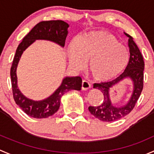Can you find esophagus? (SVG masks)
I'll return each instance as SVG.
<instances>
[{"label":"esophagus","mask_w":154,"mask_h":154,"mask_svg":"<svg viewBox=\"0 0 154 154\" xmlns=\"http://www.w3.org/2000/svg\"><path fill=\"white\" fill-rule=\"evenodd\" d=\"M90 88V84L89 83L88 81L83 80L82 83V89L83 90H87Z\"/></svg>","instance_id":"1"}]
</instances>
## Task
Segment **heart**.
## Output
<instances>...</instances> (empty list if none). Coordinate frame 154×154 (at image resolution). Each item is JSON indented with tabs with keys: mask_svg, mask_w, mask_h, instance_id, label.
<instances>
[{
	"mask_svg": "<svg viewBox=\"0 0 154 154\" xmlns=\"http://www.w3.org/2000/svg\"><path fill=\"white\" fill-rule=\"evenodd\" d=\"M70 64L78 69L89 60L88 69L94 79L100 82L111 80L128 66L130 53L127 47L107 31L98 30L85 33L69 46Z\"/></svg>",
	"mask_w": 154,
	"mask_h": 154,
	"instance_id": "1",
	"label": "heart"
}]
</instances>
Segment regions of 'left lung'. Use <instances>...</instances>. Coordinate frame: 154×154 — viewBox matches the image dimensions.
<instances>
[{
	"mask_svg": "<svg viewBox=\"0 0 154 154\" xmlns=\"http://www.w3.org/2000/svg\"><path fill=\"white\" fill-rule=\"evenodd\" d=\"M125 34L129 38L128 47L130 49V60L125 71L118 78L111 82H101L99 84L95 83L93 85V88L99 89L103 93L104 100L101 104L97 107L90 106L88 110L92 115L103 122H110L116 121L129 114L135 107L136 101L139 99L143 89V71L145 68L143 57L133 38L127 33L125 32ZM127 77L131 78L134 84V90L131 97L123 106H114L110 101L109 94V89Z\"/></svg>",
	"mask_w": 154,
	"mask_h": 154,
	"instance_id": "8db88e82",
	"label": "left lung"
}]
</instances>
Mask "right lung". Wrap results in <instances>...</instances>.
Listing matches in <instances>:
<instances>
[{"label":"right lung","instance_id":"add662e5","mask_svg":"<svg viewBox=\"0 0 154 154\" xmlns=\"http://www.w3.org/2000/svg\"><path fill=\"white\" fill-rule=\"evenodd\" d=\"M69 24L63 20H46L36 24L23 38L15 52L10 69L12 94L15 103L23 112L30 117L44 119L53 116L60 107L61 98L64 93L72 90H80L82 80L80 76L66 77L63 79L59 88L47 99L34 101L25 97L18 88L16 69L23 51L35 40H47L64 47Z\"/></svg>","mask_w":154,"mask_h":154}]
</instances>
